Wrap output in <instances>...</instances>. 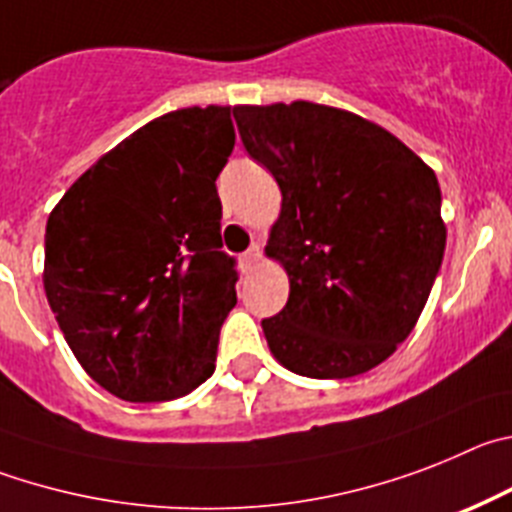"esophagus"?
Instances as JSON below:
<instances>
[{"instance_id": "34e87169", "label": "esophagus", "mask_w": 512, "mask_h": 512, "mask_svg": "<svg viewBox=\"0 0 512 512\" xmlns=\"http://www.w3.org/2000/svg\"><path fill=\"white\" fill-rule=\"evenodd\" d=\"M260 260H262V250H260V245H252L250 250L245 252V255L239 257V267H242V273H252V270H255L257 265H260Z\"/></svg>"}]
</instances>
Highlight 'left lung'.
<instances>
[{
	"instance_id": "1",
	"label": "left lung",
	"mask_w": 512,
	"mask_h": 512,
	"mask_svg": "<svg viewBox=\"0 0 512 512\" xmlns=\"http://www.w3.org/2000/svg\"><path fill=\"white\" fill-rule=\"evenodd\" d=\"M234 119L283 193L265 255L283 265L290 293L262 321L267 347L316 380L372 370L408 339L444 260L436 173L347 109L242 104Z\"/></svg>"
}]
</instances>
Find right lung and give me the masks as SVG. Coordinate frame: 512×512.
I'll return each instance as SVG.
<instances>
[{"label": "right lung", "instance_id": "right-lung-1", "mask_svg": "<svg viewBox=\"0 0 512 512\" xmlns=\"http://www.w3.org/2000/svg\"><path fill=\"white\" fill-rule=\"evenodd\" d=\"M232 107H186L101 155L55 204L43 285L89 377L130 403L199 388L237 303L216 176Z\"/></svg>", "mask_w": 512, "mask_h": 512}]
</instances>
